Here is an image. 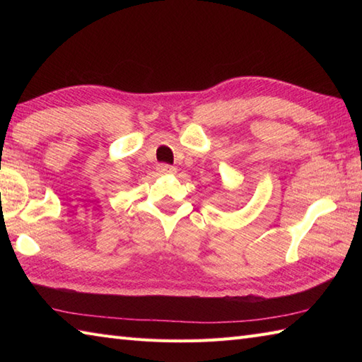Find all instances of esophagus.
<instances>
[{
	"label": "esophagus",
	"mask_w": 362,
	"mask_h": 362,
	"mask_svg": "<svg viewBox=\"0 0 362 362\" xmlns=\"http://www.w3.org/2000/svg\"><path fill=\"white\" fill-rule=\"evenodd\" d=\"M157 169H158L160 173H163V174H174L175 173V168L171 166V165H166V163H160L157 166Z\"/></svg>",
	"instance_id": "esophagus-1"
}]
</instances>
